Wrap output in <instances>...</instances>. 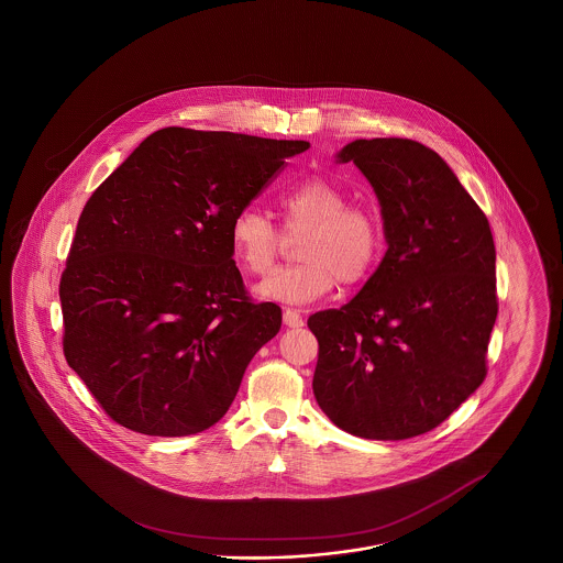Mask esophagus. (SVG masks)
Returning <instances> with one entry per match:
<instances>
[{
	"mask_svg": "<svg viewBox=\"0 0 563 563\" xmlns=\"http://www.w3.org/2000/svg\"><path fill=\"white\" fill-rule=\"evenodd\" d=\"M283 320H285V324L289 325V328H301L303 325V316L297 309H285Z\"/></svg>",
	"mask_w": 563,
	"mask_h": 563,
	"instance_id": "obj_1",
	"label": "esophagus"
}]
</instances>
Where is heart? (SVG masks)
I'll return each mask as SVG.
<instances>
[{
	"label": "heart",
	"mask_w": 563,
	"mask_h": 563,
	"mask_svg": "<svg viewBox=\"0 0 563 563\" xmlns=\"http://www.w3.org/2000/svg\"><path fill=\"white\" fill-rule=\"evenodd\" d=\"M285 229L301 233L295 266L276 268L256 292L278 303H311L322 299L334 285H355L374 268L382 250V229L374 214L349 206L339 186L320 177L285 189L278 200ZM231 247L247 273L271 271L278 252L280 233L273 221L254 206L241 208L231 222Z\"/></svg>",
	"instance_id": "obj_1"
}]
</instances>
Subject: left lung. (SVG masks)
Instances as JSON below:
<instances>
[{"instance_id": "8db88e82", "label": "left lung", "mask_w": 563, "mask_h": 563, "mask_svg": "<svg viewBox=\"0 0 563 563\" xmlns=\"http://www.w3.org/2000/svg\"><path fill=\"white\" fill-rule=\"evenodd\" d=\"M374 188L386 254L341 309L313 313V394L365 440L440 426L485 379L497 318L487 217L442 156L415 140H355L336 153Z\"/></svg>"}]
</instances>
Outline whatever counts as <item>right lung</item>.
Segmentation results:
<instances>
[{"label":"right lung","mask_w":563,"mask_h":563,"mask_svg":"<svg viewBox=\"0 0 563 563\" xmlns=\"http://www.w3.org/2000/svg\"><path fill=\"white\" fill-rule=\"evenodd\" d=\"M307 148L163 128L95 189L59 283L64 353L115 423L181 438L229 410L283 322L247 299L231 222Z\"/></svg>","instance_id":"add662e5"}]
</instances>
